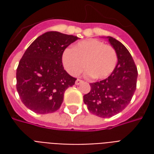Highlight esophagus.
<instances>
[{"mask_svg":"<svg viewBox=\"0 0 154 154\" xmlns=\"http://www.w3.org/2000/svg\"><path fill=\"white\" fill-rule=\"evenodd\" d=\"M84 82L82 80H80V79H77V80H76V82H75V84H76V85H80V84H82V83H83Z\"/></svg>","mask_w":154,"mask_h":154,"instance_id":"esophagus-1","label":"esophagus"}]
</instances>
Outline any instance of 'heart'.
Returning a JSON list of instances; mask_svg holds the SVG:
<instances>
[{
  "mask_svg": "<svg viewBox=\"0 0 154 154\" xmlns=\"http://www.w3.org/2000/svg\"><path fill=\"white\" fill-rule=\"evenodd\" d=\"M118 57L116 49L102 41L89 38L77 43L73 48L63 54L64 68L72 76H77L87 69V75L95 79H105L113 72Z\"/></svg>",
  "mask_w": 154,
  "mask_h": 154,
  "instance_id": "heart-1",
  "label": "heart"
}]
</instances>
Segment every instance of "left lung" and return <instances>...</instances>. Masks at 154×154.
I'll return each instance as SVG.
<instances>
[{"mask_svg": "<svg viewBox=\"0 0 154 154\" xmlns=\"http://www.w3.org/2000/svg\"><path fill=\"white\" fill-rule=\"evenodd\" d=\"M108 38L117 53V65L107 78L91 83L90 92L83 97L88 110L101 118L115 116L129 105L138 77L137 67L128 49L116 38Z\"/></svg>", "mask_w": 154, "mask_h": 154, "instance_id": "obj_1", "label": "left lung"}]
</instances>
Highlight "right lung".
<instances>
[{
	"label": "right lung",
	"mask_w": 154,
	"mask_h": 154,
	"mask_svg": "<svg viewBox=\"0 0 154 154\" xmlns=\"http://www.w3.org/2000/svg\"><path fill=\"white\" fill-rule=\"evenodd\" d=\"M77 36L49 31L26 49L16 69V89L25 106L37 114L53 113L60 108L65 91L76 78L64 70L62 57Z\"/></svg>",
	"instance_id": "add662e5"
}]
</instances>
